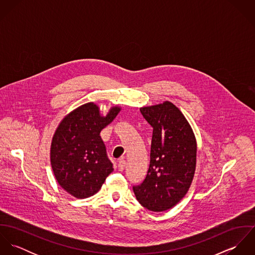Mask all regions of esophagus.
<instances>
[{
	"instance_id": "34e87169",
	"label": "esophagus",
	"mask_w": 255,
	"mask_h": 255,
	"mask_svg": "<svg viewBox=\"0 0 255 255\" xmlns=\"http://www.w3.org/2000/svg\"><path fill=\"white\" fill-rule=\"evenodd\" d=\"M125 167H126V161L124 158H121L119 160V163H118V168H119V171H124L125 170Z\"/></svg>"
}]
</instances>
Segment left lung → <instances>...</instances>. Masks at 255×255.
Returning a JSON list of instances; mask_svg holds the SVG:
<instances>
[{"instance_id":"8db88e82","label":"left lung","mask_w":255,"mask_h":255,"mask_svg":"<svg viewBox=\"0 0 255 255\" xmlns=\"http://www.w3.org/2000/svg\"><path fill=\"white\" fill-rule=\"evenodd\" d=\"M152 127L150 164L144 181L132 189L137 201L154 212L166 211L186 194L196 166L194 133L173 103L140 108Z\"/></svg>"}]
</instances>
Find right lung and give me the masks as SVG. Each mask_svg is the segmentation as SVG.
Wrapping results in <instances>:
<instances>
[{
  "label": "right lung",
  "mask_w": 255,
  "mask_h": 255,
  "mask_svg": "<svg viewBox=\"0 0 255 255\" xmlns=\"http://www.w3.org/2000/svg\"><path fill=\"white\" fill-rule=\"evenodd\" d=\"M120 111L113 107L101 117L97 105L87 103L59 125L51 144V165L59 184L74 197L97 193L114 171L100 132Z\"/></svg>",
  "instance_id": "obj_1"
}]
</instances>
